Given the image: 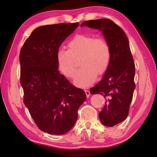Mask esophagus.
<instances>
[{
	"mask_svg": "<svg viewBox=\"0 0 157 157\" xmlns=\"http://www.w3.org/2000/svg\"><path fill=\"white\" fill-rule=\"evenodd\" d=\"M84 91H85V94H86V97L89 98L90 94H90V91H89V90H84Z\"/></svg>",
	"mask_w": 157,
	"mask_h": 157,
	"instance_id": "34e87169",
	"label": "esophagus"
}]
</instances>
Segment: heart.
Wrapping results in <instances>:
<instances>
[{
  "mask_svg": "<svg viewBox=\"0 0 157 157\" xmlns=\"http://www.w3.org/2000/svg\"><path fill=\"white\" fill-rule=\"evenodd\" d=\"M67 47L68 50H59L57 52L58 66L63 75L72 79L78 68L77 60L80 59L82 68L74 80L77 86H89L97 75H103L107 71L111 60V48L105 38L79 34L68 42Z\"/></svg>",
  "mask_w": 157,
  "mask_h": 157,
  "instance_id": "obj_1",
  "label": "heart"
}]
</instances>
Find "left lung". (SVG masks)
<instances>
[{"mask_svg":"<svg viewBox=\"0 0 157 157\" xmlns=\"http://www.w3.org/2000/svg\"><path fill=\"white\" fill-rule=\"evenodd\" d=\"M102 30L111 48L109 65L103 78L90 89L91 94H101L105 105L99 118L105 126L113 127L125 120L135 89V64L129 40L123 29L107 18L84 21L81 26Z\"/></svg>","mask_w":157,"mask_h":157,"instance_id":"obj_1","label":"left lung"}]
</instances>
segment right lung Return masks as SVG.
<instances>
[{
  "label": "right lung",
  "mask_w": 157,
  "mask_h": 157,
  "mask_svg": "<svg viewBox=\"0 0 157 157\" xmlns=\"http://www.w3.org/2000/svg\"><path fill=\"white\" fill-rule=\"evenodd\" d=\"M78 23H57L36 28L20 51V83L23 102L39 129L50 134L68 132L78 119L86 96L58 71L57 55Z\"/></svg>",
  "instance_id": "add662e5"
}]
</instances>
